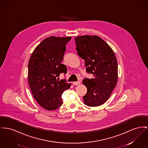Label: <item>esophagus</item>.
Returning <instances> with one entry per match:
<instances>
[{
  "label": "esophagus",
  "instance_id": "34e87169",
  "mask_svg": "<svg viewBox=\"0 0 148 148\" xmlns=\"http://www.w3.org/2000/svg\"><path fill=\"white\" fill-rule=\"evenodd\" d=\"M80 81H78V82H74L73 83V84H74V85H79V84H80Z\"/></svg>",
  "mask_w": 148,
  "mask_h": 148
}]
</instances>
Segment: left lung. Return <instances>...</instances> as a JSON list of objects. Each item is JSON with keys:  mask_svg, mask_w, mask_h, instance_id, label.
<instances>
[{"mask_svg": "<svg viewBox=\"0 0 148 148\" xmlns=\"http://www.w3.org/2000/svg\"><path fill=\"white\" fill-rule=\"evenodd\" d=\"M75 41L79 56L85 61L86 71L94 77L83 80L87 88L84 102L88 106H99L107 101L116 86V58L110 46L97 36H78L75 38Z\"/></svg>", "mask_w": 148, "mask_h": 148, "instance_id": "1", "label": "left lung"}]
</instances>
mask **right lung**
Instances as JSON below:
<instances>
[{
    "label": "right lung",
    "instance_id": "add662e5",
    "mask_svg": "<svg viewBox=\"0 0 148 148\" xmlns=\"http://www.w3.org/2000/svg\"><path fill=\"white\" fill-rule=\"evenodd\" d=\"M71 37L51 36L39 44L32 52L28 65V81L37 102L49 111H53L62 104L63 92L71 83L59 80L60 73L66 74V65L61 64L66 45Z\"/></svg>",
    "mask_w": 148,
    "mask_h": 148
}]
</instances>
